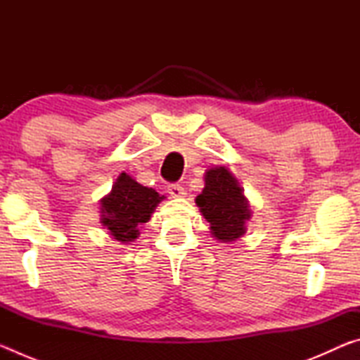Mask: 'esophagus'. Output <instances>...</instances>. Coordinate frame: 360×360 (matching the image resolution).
<instances>
[{"label": "esophagus", "mask_w": 360, "mask_h": 360, "mask_svg": "<svg viewBox=\"0 0 360 360\" xmlns=\"http://www.w3.org/2000/svg\"><path fill=\"white\" fill-rule=\"evenodd\" d=\"M168 193L172 195V197H174V198L186 197L184 187H182L181 184H178V182H176V184H169V186H168Z\"/></svg>", "instance_id": "1"}]
</instances>
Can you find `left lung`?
Returning a JSON list of instances; mask_svg holds the SVG:
<instances>
[{
  "label": "left lung",
  "mask_w": 360,
  "mask_h": 360,
  "mask_svg": "<svg viewBox=\"0 0 360 360\" xmlns=\"http://www.w3.org/2000/svg\"><path fill=\"white\" fill-rule=\"evenodd\" d=\"M197 205L217 240L235 241L245 233L251 211L241 187L229 169L219 167L206 173L205 188L197 197Z\"/></svg>",
  "instance_id": "1"
}]
</instances>
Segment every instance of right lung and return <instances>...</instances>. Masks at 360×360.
<instances>
[{"mask_svg":"<svg viewBox=\"0 0 360 360\" xmlns=\"http://www.w3.org/2000/svg\"><path fill=\"white\" fill-rule=\"evenodd\" d=\"M162 197L122 173L111 193L101 200V221L115 240L129 243L138 238V225L148 222Z\"/></svg>","mask_w":360,"mask_h":360,"instance_id":"1","label":"right lung"}]
</instances>
